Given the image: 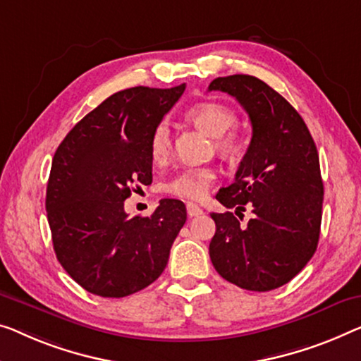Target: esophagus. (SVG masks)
Wrapping results in <instances>:
<instances>
[{
	"instance_id": "obj_1",
	"label": "esophagus",
	"mask_w": 361,
	"mask_h": 361,
	"mask_svg": "<svg viewBox=\"0 0 361 361\" xmlns=\"http://www.w3.org/2000/svg\"><path fill=\"white\" fill-rule=\"evenodd\" d=\"M186 211L190 217H197V215L202 214V209L197 206V204H192V202H188L186 204Z\"/></svg>"
}]
</instances>
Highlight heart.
<instances>
[{
  "label": "heart",
  "instance_id": "heart-1",
  "mask_svg": "<svg viewBox=\"0 0 361 361\" xmlns=\"http://www.w3.org/2000/svg\"><path fill=\"white\" fill-rule=\"evenodd\" d=\"M186 120L191 121L196 128L206 133L207 136L215 139V149L222 154H230L238 149L240 141L236 134L230 131L235 128L238 116L230 106L220 102L206 100L190 106L185 113ZM171 149L170 128L166 123H159L154 128L149 141V152L154 164H164L169 157ZM215 178L212 169L207 166H196V169H185L178 175L169 180L164 185V191L169 195L190 201H199L206 196Z\"/></svg>",
  "mask_w": 361,
  "mask_h": 361
}]
</instances>
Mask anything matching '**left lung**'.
I'll return each mask as SVG.
<instances>
[{
  "label": "left lung",
  "mask_w": 361,
  "mask_h": 361,
  "mask_svg": "<svg viewBox=\"0 0 361 361\" xmlns=\"http://www.w3.org/2000/svg\"><path fill=\"white\" fill-rule=\"evenodd\" d=\"M209 90L235 97L252 126L235 181L215 196L235 214L251 207L252 219L240 227L233 212H212L209 256L225 281L269 292L292 281L318 248L324 196L318 149L298 111L261 79L233 74L214 79Z\"/></svg>",
  "instance_id": "obj_1"
}]
</instances>
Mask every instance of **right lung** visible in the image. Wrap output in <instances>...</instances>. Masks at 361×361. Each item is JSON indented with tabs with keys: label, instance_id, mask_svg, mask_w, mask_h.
<instances>
[{
	"label": "right lung",
	"instance_id": "right-lung-1",
	"mask_svg": "<svg viewBox=\"0 0 361 361\" xmlns=\"http://www.w3.org/2000/svg\"><path fill=\"white\" fill-rule=\"evenodd\" d=\"M185 87L120 90L56 149L45 201L53 248L64 271L90 293L128 297L157 281L169 262L186 222L185 204L162 199L149 217L129 219L125 201L139 185L152 183L150 136Z\"/></svg>",
	"mask_w": 361,
	"mask_h": 361
}]
</instances>
